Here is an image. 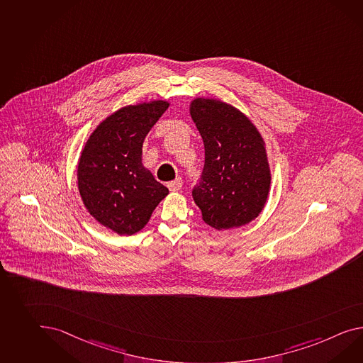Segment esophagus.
I'll list each match as a JSON object with an SVG mask.
<instances>
[{
	"instance_id": "1",
	"label": "esophagus",
	"mask_w": 363,
	"mask_h": 363,
	"mask_svg": "<svg viewBox=\"0 0 363 363\" xmlns=\"http://www.w3.org/2000/svg\"><path fill=\"white\" fill-rule=\"evenodd\" d=\"M167 186L171 192H179L182 189V186H183V180L180 177H177L174 182H169Z\"/></svg>"
}]
</instances>
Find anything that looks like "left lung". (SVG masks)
I'll return each instance as SVG.
<instances>
[{
	"instance_id": "8db88e82",
	"label": "left lung",
	"mask_w": 363,
	"mask_h": 363,
	"mask_svg": "<svg viewBox=\"0 0 363 363\" xmlns=\"http://www.w3.org/2000/svg\"><path fill=\"white\" fill-rule=\"evenodd\" d=\"M205 163L192 196L205 223L217 230L240 228L259 216L271 184L264 140L230 104L197 97L189 105Z\"/></svg>"
}]
</instances>
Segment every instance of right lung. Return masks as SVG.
Returning <instances> with one entry per match:
<instances>
[{"mask_svg":"<svg viewBox=\"0 0 363 363\" xmlns=\"http://www.w3.org/2000/svg\"><path fill=\"white\" fill-rule=\"evenodd\" d=\"M168 101L128 105L106 117L85 142L77 166L84 206L120 235L140 232L168 189L142 163V146Z\"/></svg>","mask_w":363,"mask_h":363,"instance_id":"right-lung-1","label":"right lung"}]
</instances>
